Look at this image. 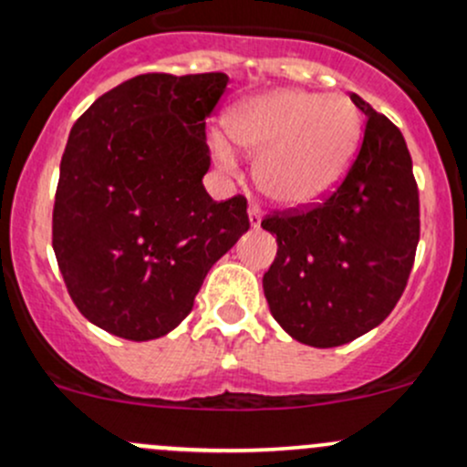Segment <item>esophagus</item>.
Segmentation results:
<instances>
[{
	"mask_svg": "<svg viewBox=\"0 0 467 467\" xmlns=\"http://www.w3.org/2000/svg\"><path fill=\"white\" fill-rule=\"evenodd\" d=\"M248 219H251L253 228H260V223H262V207L257 205V203H253L251 207H248Z\"/></svg>",
	"mask_w": 467,
	"mask_h": 467,
	"instance_id": "34e87169",
	"label": "esophagus"
}]
</instances>
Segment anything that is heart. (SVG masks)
I'll use <instances>...</instances> for the list:
<instances>
[{
  "instance_id": "b5f03b06",
  "label": "heart",
  "mask_w": 467,
  "mask_h": 467,
  "mask_svg": "<svg viewBox=\"0 0 467 467\" xmlns=\"http://www.w3.org/2000/svg\"><path fill=\"white\" fill-rule=\"evenodd\" d=\"M359 138L361 115L348 97L280 88L239 103L228 129L212 133V146L230 169L239 162V144L260 153L255 176L264 194L307 205L341 181Z\"/></svg>"
}]
</instances>
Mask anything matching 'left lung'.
<instances>
[{
    "mask_svg": "<svg viewBox=\"0 0 467 467\" xmlns=\"http://www.w3.org/2000/svg\"><path fill=\"white\" fill-rule=\"evenodd\" d=\"M364 112L357 158L321 203L275 210L262 228L277 257L264 273L273 318L296 341L334 348L370 332L398 305L420 239V199L398 126L350 94Z\"/></svg>",
    "mask_w": 467,
    "mask_h": 467,
    "instance_id": "1",
    "label": "left lung"
}]
</instances>
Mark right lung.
Segmentation results:
<instances>
[{
	"mask_svg": "<svg viewBox=\"0 0 467 467\" xmlns=\"http://www.w3.org/2000/svg\"><path fill=\"white\" fill-rule=\"evenodd\" d=\"M221 72H153L101 94L72 126L51 246L89 323L129 341L171 332L207 271L251 228L246 199L212 201L205 119Z\"/></svg>",
	"mask_w": 467,
	"mask_h": 467,
	"instance_id": "1",
	"label": "right lung"
}]
</instances>
